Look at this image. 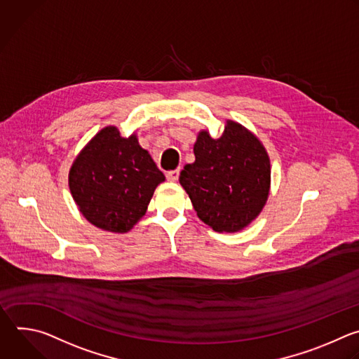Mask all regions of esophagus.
Wrapping results in <instances>:
<instances>
[{"label": "esophagus", "instance_id": "34e87169", "mask_svg": "<svg viewBox=\"0 0 359 359\" xmlns=\"http://www.w3.org/2000/svg\"><path fill=\"white\" fill-rule=\"evenodd\" d=\"M165 177H167V180H168V181H171V182H175V181L178 180V177H180V170L177 168V170L168 171V172L165 174Z\"/></svg>", "mask_w": 359, "mask_h": 359}]
</instances>
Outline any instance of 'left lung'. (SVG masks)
<instances>
[{"label":"left lung","mask_w":359,"mask_h":359,"mask_svg":"<svg viewBox=\"0 0 359 359\" xmlns=\"http://www.w3.org/2000/svg\"><path fill=\"white\" fill-rule=\"evenodd\" d=\"M195 161L180 174L198 218L217 232L248 226L266 203L270 161L262 142L245 127L228 121L219 138L201 131Z\"/></svg>","instance_id":"left-lung-1"}]
</instances>
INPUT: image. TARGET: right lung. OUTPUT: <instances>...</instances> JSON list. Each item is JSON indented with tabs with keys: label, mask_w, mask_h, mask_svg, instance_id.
Returning a JSON list of instances; mask_svg holds the SVG:
<instances>
[{
	"label": "right lung",
	"mask_w": 359,
	"mask_h": 359,
	"mask_svg": "<svg viewBox=\"0 0 359 359\" xmlns=\"http://www.w3.org/2000/svg\"><path fill=\"white\" fill-rule=\"evenodd\" d=\"M165 180L137 137L117 127L99 131L75 160L69 188L83 217L95 226L124 233L146 213L154 189Z\"/></svg>",
	"instance_id": "1"
}]
</instances>
